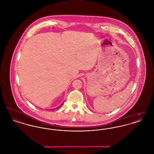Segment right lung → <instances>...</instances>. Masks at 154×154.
I'll list each match as a JSON object with an SVG mask.
<instances>
[{
    "label": "right lung",
    "instance_id": "right-lung-1",
    "mask_svg": "<svg viewBox=\"0 0 154 154\" xmlns=\"http://www.w3.org/2000/svg\"><path fill=\"white\" fill-rule=\"evenodd\" d=\"M60 106H61V105H60V106H59L58 107V108H57V109H58V108H59V107H60ZM52 110H53V109H52Z\"/></svg>",
    "mask_w": 154,
    "mask_h": 154
}]
</instances>
